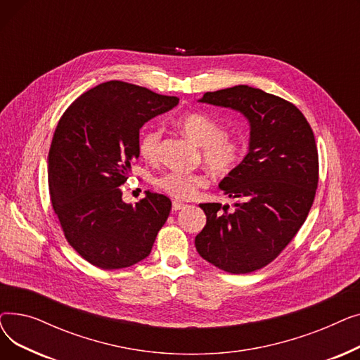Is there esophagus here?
<instances>
[{
	"label": "esophagus",
	"mask_w": 360,
	"mask_h": 360,
	"mask_svg": "<svg viewBox=\"0 0 360 360\" xmlns=\"http://www.w3.org/2000/svg\"><path fill=\"white\" fill-rule=\"evenodd\" d=\"M182 209H185V204H184V202H179V201H174V202H172V210H174V212L182 210Z\"/></svg>",
	"instance_id": "obj_1"
}]
</instances>
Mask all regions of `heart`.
I'll return each instance as SVG.
<instances>
[{
  "mask_svg": "<svg viewBox=\"0 0 360 360\" xmlns=\"http://www.w3.org/2000/svg\"><path fill=\"white\" fill-rule=\"evenodd\" d=\"M184 134L195 144L201 146V158L213 174L224 176L239 166L245 155V143L235 136L224 134L220 121L207 113H186L179 121ZM162 131L158 128L147 129L140 139V155L147 160H156L160 150ZM159 190L175 200H190L200 188L205 186L207 179L198 172L185 170H167L155 181Z\"/></svg>",
  "mask_w": 360,
  "mask_h": 360,
  "instance_id": "heart-1",
  "label": "heart"
}]
</instances>
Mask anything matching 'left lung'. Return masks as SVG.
Returning <instances> with one entry per match:
<instances>
[{"mask_svg": "<svg viewBox=\"0 0 360 360\" xmlns=\"http://www.w3.org/2000/svg\"><path fill=\"white\" fill-rule=\"evenodd\" d=\"M248 120L250 150L219 184L235 210L200 204L207 221L195 236L198 254L217 269L247 274L270 264L307 220L318 186V150L311 125L293 103L239 84L200 99Z\"/></svg>", "mask_w": 360, "mask_h": 360, "instance_id": "8db88e82", "label": "left lung"}]
</instances>
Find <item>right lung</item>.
<instances>
[{
	"label": "right lung",
	"mask_w": 360,
	"mask_h": 360,
	"mask_svg": "<svg viewBox=\"0 0 360 360\" xmlns=\"http://www.w3.org/2000/svg\"><path fill=\"white\" fill-rule=\"evenodd\" d=\"M179 99L112 80L83 93L64 112L48 155L53 212L65 239L103 270L125 269L148 257L172 202L146 191L136 205L121 185L140 156V128Z\"/></svg>",
	"instance_id": "right-lung-1"
}]
</instances>
